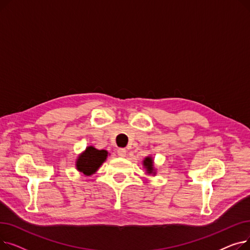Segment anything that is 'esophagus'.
I'll use <instances>...</instances> for the list:
<instances>
[{
	"instance_id": "esophagus-1",
	"label": "esophagus",
	"mask_w": 250,
	"mask_h": 250,
	"mask_svg": "<svg viewBox=\"0 0 250 250\" xmlns=\"http://www.w3.org/2000/svg\"><path fill=\"white\" fill-rule=\"evenodd\" d=\"M117 155L120 157H125L126 155V150L124 149V148H120L117 150Z\"/></svg>"
}]
</instances>
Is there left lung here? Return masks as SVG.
Here are the masks:
<instances>
[{
	"mask_svg": "<svg viewBox=\"0 0 250 250\" xmlns=\"http://www.w3.org/2000/svg\"><path fill=\"white\" fill-rule=\"evenodd\" d=\"M144 168H146V171L148 174H155V169H154V161L152 157H146L143 161Z\"/></svg>",
	"mask_w": 250,
	"mask_h": 250,
	"instance_id": "8db88e82",
	"label": "left lung"
}]
</instances>
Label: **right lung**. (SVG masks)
Returning <instances> with one entry per match:
<instances>
[{
	"label": "right lung",
	"mask_w": 250,
	"mask_h": 250,
	"mask_svg": "<svg viewBox=\"0 0 250 250\" xmlns=\"http://www.w3.org/2000/svg\"><path fill=\"white\" fill-rule=\"evenodd\" d=\"M107 155V151L98 150L93 146H89L81 155H79L76 161V168L84 175L90 176L94 174L102 163L106 160Z\"/></svg>",
	"instance_id": "1"
}]
</instances>
